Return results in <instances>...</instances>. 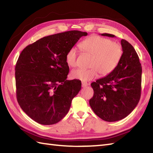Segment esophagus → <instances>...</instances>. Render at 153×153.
I'll use <instances>...</instances> for the list:
<instances>
[{
  "label": "esophagus",
  "instance_id": "esophagus-1",
  "mask_svg": "<svg viewBox=\"0 0 153 153\" xmlns=\"http://www.w3.org/2000/svg\"><path fill=\"white\" fill-rule=\"evenodd\" d=\"M88 85V84L87 83H85V82H82V87L85 88L86 87H87Z\"/></svg>",
  "mask_w": 153,
  "mask_h": 153
}]
</instances>
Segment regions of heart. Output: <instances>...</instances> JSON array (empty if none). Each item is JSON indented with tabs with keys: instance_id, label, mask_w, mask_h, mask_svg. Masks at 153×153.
Here are the masks:
<instances>
[{
	"instance_id": "heart-1",
	"label": "heart",
	"mask_w": 153,
	"mask_h": 153,
	"mask_svg": "<svg viewBox=\"0 0 153 153\" xmlns=\"http://www.w3.org/2000/svg\"><path fill=\"white\" fill-rule=\"evenodd\" d=\"M80 48L84 52L92 56L90 63L91 68L74 69L71 72L73 79L81 81H91L97 76V72L101 76L108 75L118 65L123 56L122 46L118 42L100 36H92L82 41ZM77 50L70 48L66 55V62L70 67L77 65Z\"/></svg>"
}]
</instances>
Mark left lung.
Returning a JSON list of instances; mask_svg holds the SVG:
<instances>
[{
    "label": "left lung",
    "mask_w": 153,
    "mask_h": 153,
    "mask_svg": "<svg viewBox=\"0 0 153 153\" xmlns=\"http://www.w3.org/2000/svg\"><path fill=\"white\" fill-rule=\"evenodd\" d=\"M101 36L114 37L109 33ZM123 56L118 65L108 76L91 83L94 96L89 103L95 114L112 122L125 118L134 110L141 96L142 65L130 43L121 39Z\"/></svg>",
    "instance_id": "obj_1"
}]
</instances>
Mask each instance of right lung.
Wrapping results in <instances>:
<instances>
[{
    "label": "right lung",
    "mask_w": 153,
    "mask_h": 153,
    "mask_svg": "<svg viewBox=\"0 0 153 153\" xmlns=\"http://www.w3.org/2000/svg\"><path fill=\"white\" fill-rule=\"evenodd\" d=\"M87 32L72 30L42 37L22 51L15 66L17 100L38 123L56 124L67 114L81 81L66 80L68 51Z\"/></svg>",
    "instance_id": "right-lung-1"
}]
</instances>
